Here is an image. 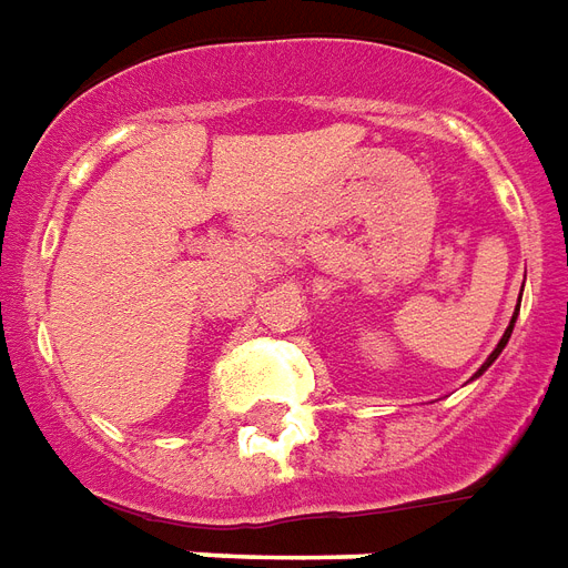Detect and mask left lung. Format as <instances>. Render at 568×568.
Returning <instances> with one entry per match:
<instances>
[{"label": "left lung", "instance_id": "left-lung-1", "mask_svg": "<svg viewBox=\"0 0 568 568\" xmlns=\"http://www.w3.org/2000/svg\"><path fill=\"white\" fill-rule=\"evenodd\" d=\"M515 316H518V310H515ZM515 316H511V325H508V327H506V334H503V339H499V343H497V348H494V352H490V358H487V361H485V367L478 369L476 376H481V373H485V369H487V367H490V364H494V361H497V355H499V352H503V348H506L508 337H511V327H515Z\"/></svg>", "mask_w": 568, "mask_h": 568}]
</instances>
